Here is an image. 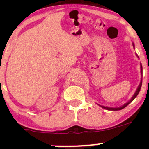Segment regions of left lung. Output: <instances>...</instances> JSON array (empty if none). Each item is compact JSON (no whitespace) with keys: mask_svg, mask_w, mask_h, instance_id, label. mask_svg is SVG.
I'll list each match as a JSON object with an SVG mask.
<instances>
[{"mask_svg":"<svg viewBox=\"0 0 149 149\" xmlns=\"http://www.w3.org/2000/svg\"><path fill=\"white\" fill-rule=\"evenodd\" d=\"M133 47H134V44H133ZM141 74H142V73H143V68H142V65H141ZM141 86H142V80L141 81V83H140L139 86V87H138V88H137V90H136V92H135L134 95L133 96V97H132V98L130 99V101H129V102H127V103H125V104L124 105H123V106L120 107H116V108H113V107H108L102 106V105H100V106H101L102 107L104 108V109H107V110H113V111H115V110H120V109H123V108H125V107H127V105H128L129 104H130V102H131L132 101H133V100H134V99L136 98V97H137V95H138V94H139V93L140 90H141Z\"/></svg>","mask_w":149,"mask_h":149,"instance_id":"left-lung-1","label":"left lung"}]
</instances>
